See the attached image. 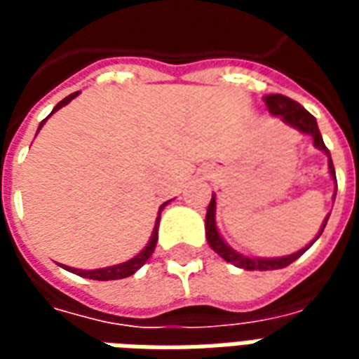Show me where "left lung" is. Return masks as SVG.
<instances>
[{"label":"left lung","instance_id":"obj_1","mask_svg":"<svg viewBox=\"0 0 359 359\" xmlns=\"http://www.w3.org/2000/svg\"><path fill=\"white\" fill-rule=\"evenodd\" d=\"M265 105H267V109H269L271 115H275V117L283 118V123L288 126H292L296 128L298 133L302 134H308L313 138V146L317 149H321L325 156H327V165H329V172H331V179L337 182V175H334V165H332L331 154H329V149L325 146L323 138H321V133H319V126H317L316 117L302 107L300 103L294 102L290 97H286L283 94H269L264 97ZM334 196L332 194V202H334ZM215 210H217V202H215V194L211 196V202L208 205V213H205V236H208V242H210V246L213 252H217L219 256L223 257L225 262L229 264L236 265V267H241V269L246 271H273V269H283L286 265H290L292 262H296L298 257L309 250V246L313 244V242L321 236L323 233L325 225H327V221H329V215L325 217L323 225L319 229V233L313 241L309 242L306 248L298 250V252H294L290 256H283V257H254V256H244L241 252H236L234 248H231L229 244L225 242V238L221 236L217 229V221H215Z\"/></svg>","mask_w":359,"mask_h":359}]
</instances>
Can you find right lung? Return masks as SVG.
Listing matches in <instances>:
<instances>
[{
  "label": "right lung",
  "mask_w": 359,
  "mask_h": 359,
  "mask_svg": "<svg viewBox=\"0 0 359 359\" xmlns=\"http://www.w3.org/2000/svg\"><path fill=\"white\" fill-rule=\"evenodd\" d=\"M79 94H81V92H74V94L67 95L63 102H59L57 105L53 107V111H51L50 115H48V118H50L51 115L55 113V111L61 109L63 105H67V103L71 102V100H74V97H76ZM48 118H43L42 123H40V126H38V133L42 130V126L46 125V121H48ZM169 202H171V200H169ZM169 202L161 203V208H159V211H157V219H156V225H154V231H151V236H149L148 244L144 246V250H142L140 254H136L134 257H130L128 262H123V264H117V265H109V267H102V269H74V267H69V265H65V269L71 271V273H74V275H81V277L92 278V280H117V278H126V277H130V275H134L136 271L140 269L142 265L148 262L149 256H151V254H154V250H156L157 229H159L161 211H163V208Z\"/></svg>",
  "instance_id": "obj_1"
}]
</instances>
